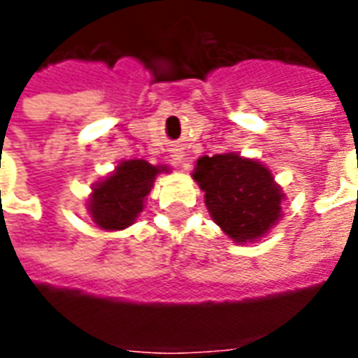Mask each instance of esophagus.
I'll list each match as a JSON object with an SVG mask.
<instances>
[{
	"instance_id": "esophagus-1",
	"label": "esophagus",
	"mask_w": 358,
	"mask_h": 358,
	"mask_svg": "<svg viewBox=\"0 0 358 358\" xmlns=\"http://www.w3.org/2000/svg\"><path fill=\"white\" fill-rule=\"evenodd\" d=\"M172 159H174V163H184V155H180V153H172Z\"/></svg>"
}]
</instances>
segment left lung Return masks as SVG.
Listing matches in <instances>:
<instances>
[{
  "label": "left lung",
  "mask_w": 358,
  "mask_h": 358,
  "mask_svg": "<svg viewBox=\"0 0 358 358\" xmlns=\"http://www.w3.org/2000/svg\"><path fill=\"white\" fill-rule=\"evenodd\" d=\"M194 178L210 217L236 241H253L280 218L282 192L266 166L238 153L201 157Z\"/></svg>",
  "instance_id": "left-lung-1"
}]
</instances>
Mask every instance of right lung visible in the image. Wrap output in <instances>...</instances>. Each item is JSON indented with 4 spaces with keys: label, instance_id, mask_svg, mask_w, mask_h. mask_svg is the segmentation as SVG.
Masks as SVG:
<instances>
[{
    "label": "right lung",
    "instance_id": "1",
    "mask_svg": "<svg viewBox=\"0 0 358 358\" xmlns=\"http://www.w3.org/2000/svg\"><path fill=\"white\" fill-rule=\"evenodd\" d=\"M161 171L166 169L153 166L141 159L118 164L109 178L94 187L88 210L95 224L103 230H122L132 224Z\"/></svg>",
    "mask_w": 358,
    "mask_h": 358
}]
</instances>
